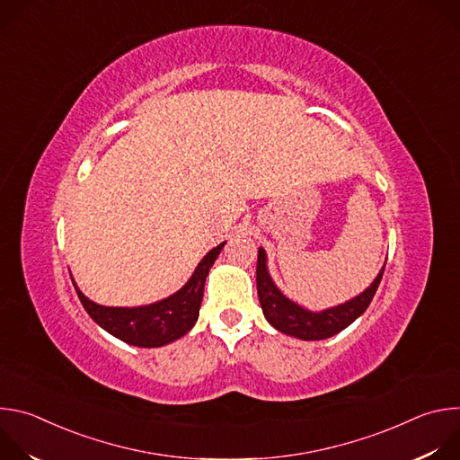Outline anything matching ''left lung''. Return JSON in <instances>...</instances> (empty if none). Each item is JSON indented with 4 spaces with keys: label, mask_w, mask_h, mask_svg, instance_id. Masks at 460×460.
I'll return each instance as SVG.
<instances>
[{
    "label": "left lung",
    "mask_w": 460,
    "mask_h": 460,
    "mask_svg": "<svg viewBox=\"0 0 460 460\" xmlns=\"http://www.w3.org/2000/svg\"><path fill=\"white\" fill-rule=\"evenodd\" d=\"M384 268L362 295L355 296L353 300L342 305L325 309L320 313H311L300 307L298 304L291 302L289 298H286L277 289L266 268V251L258 249L256 291H258V298H260L261 311H264V316L273 327H277L279 332L302 341H322L341 333L344 327L355 322L367 309L382 280Z\"/></svg>",
    "instance_id": "obj_1"
}]
</instances>
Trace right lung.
<instances>
[{
	"label": "right lung",
	"mask_w": 460,
	"mask_h": 460,
	"mask_svg": "<svg viewBox=\"0 0 460 460\" xmlns=\"http://www.w3.org/2000/svg\"><path fill=\"white\" fill-rule=\"evenodd\" d=\"M224 242L211 249L196 268L189 282L172 296L144 307H105L91 302L76 286L80 302L91 318L116 339L140 346L160 348L183 337L199 320L204 284Z\"/></svg>",
	"instance_id": "obj_1"
}]
</instances>
